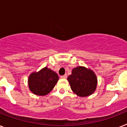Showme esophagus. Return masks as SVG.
<instances>
[{
	"mask_svg": "<svg viewBox=\"0 0 127 127\" xmlns=\"http://www.w3.org/2000/svg\"><path fill=\"white\" fill-rule=\"evenodd\" d=\"M66 78H67V76H66V74H64V75L61 76V78H62V79H66Z\"/></svg>",
	"mask_w": 127,
	"mask_h": 127,
	"instance_id": "esophagus-1",
	"label": "esophagus"
}]
</instances>
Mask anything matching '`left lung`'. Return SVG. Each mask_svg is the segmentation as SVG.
<instances>
[{"label":"left lung","instance_id":"1","mask_svg":"<svg viewBox=\"0 0 127 127\" xmlns=\"http://www.w3.org/2000/svg\"><path fill=\"white\" fill-rule=\"evenodd\" d=\"M67 80L72 92L80 97L90 95L96 90V75L92 70L85 66H78L74 68Z\"/></svg>","mask_w":127,"mask_h":127}]
</instances>
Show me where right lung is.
<instances>
[{"instance_id": "1", "label": "right lung", "mask_w": 127, "mask_h": 127, "mask_svg": "<svg viewBox=\"0 0 127 127\" xmlns=\"http://www.w3.org/2000/svg\"><path fill=\"white\" fill-rule=\"evenodd\" d=\"M59 80V76L55 72L47 66L38 72H33L28 80L30 90L37 95H45L53 89Z\"/></svg>"}]
</instances>
